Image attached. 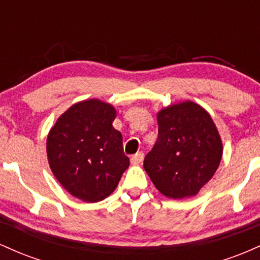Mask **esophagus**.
Here are the masks:
<instances>
[{
	"instance_id": "34e87169",
	"label": "esophagus",
	"mask_w": 260,
	"mask_h": 260,
	"mask_svg": "<svg viewBox=\"0 0 260 260\" xmlns=\"http://www.w3.org/2000/svg\"><path fill=\"white\" fill-rule=\"evenodd\" d=\"M143 159H144V154L140 151V153H137L134 154L132 157H131V162L133 164V165H138V164H140L143 161Z\"/></svg>"
}]
</instances>
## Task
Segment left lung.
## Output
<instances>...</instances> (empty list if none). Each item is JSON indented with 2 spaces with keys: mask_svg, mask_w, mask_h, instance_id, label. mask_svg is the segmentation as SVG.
Returning a JSON list of instances; mask_svg holds the SVG:
<instances>
[{
  "mask_svg": "<svg viewBox=\"0 0 260 260\" xmlns=\"http://www.w3.org/2000/svg\"><path fill=\"white\" fill-rule=\"evenodd\" d=\"M157 124L156 143L144 159L145 171L169 198L196 196L221 161L222 143L215 124L190 101L161 110Z\"/></svg>",
  "mask_w": 260,
  "mask_h": 260,
  "instance_id": "8db88e82",
  "label": "left lung"
}]
</instances>
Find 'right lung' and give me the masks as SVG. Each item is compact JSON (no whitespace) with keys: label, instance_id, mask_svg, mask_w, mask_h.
<instances>
[{"label":"right lung","instance_id":"1","mask_svg":"<svg viewBox=\"0 0 260 260\" xmlns=\"http://www.w3.org/2000/svg\"><path fill=\"white\" fill-rule=\"evenodd\" d=\"M115 117L110 104L86 100L70 107L50 131V168L76 198L88 203L105 199L129 165L122 134L112 127Z\"/></svg>","mask_w":260,"mask_h":260}]
</instances>
